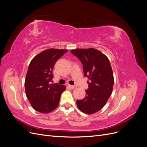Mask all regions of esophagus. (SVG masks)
Listing matches in <instances>:
<instances>
[{
    "label": "esophagus",
    "mask_w": 147,
    "mask_h": 147,
    "mask_svg": "<svg viewBox=\"0 0 147 147\" xmlns=\"http://www.w3.org/2000/svg\"><path fill=\"white\" fill-rule=\"evenodd\" d=\"M68 86H69L70 88H71V89H75V88H77V86H75V85H71V84H68Z\"/></svg>",
    "instance_id": "esophagus-1"
}]
</instances>
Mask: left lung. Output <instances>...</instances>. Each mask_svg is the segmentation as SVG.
<instances>
[{
  "label": "left lung",
  "instance_id": "left-lung-1",
  "mask_svg": "<svg viewBox=\"0 0 147 147\" xmlns=\"http://www.w3.org/2000/svg\"><path fill=\"white\" fill-rule=\"evenodd\" d=\"M71 53L81 61L84 76L90 82L86 96L77 100L78 108L86 114H93L104 107L112 94L114 78L110 61L95 48L75 49Z\"/></svg>",
  "mask_w": 147,
  "mask_h": 147
}]
</instances>
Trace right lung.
<instances>
[{
	"label": "right lung",
	"mask_w": 147,
	"mask_h": 147,
	"mask_svg": "<svg viewBox=\"0 0 147 147\" xmlns=\"http://www.w3.org/2000/svg\"><path fill=\"white\" fill-rule=\"evenodd\" d=\"M67 50L50 48L40 53L30 61L25 79L26 96L34 109L42 113H50L59 105L65 86L50 84L56 61Z\"/></svg>",
	"instance_id": "right-lung-1"
}]
</instances>
